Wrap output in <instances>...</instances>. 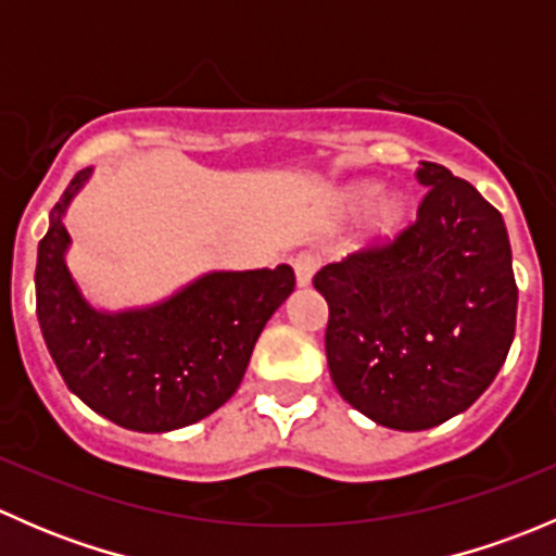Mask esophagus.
<instances>
[{"label":"esophagus","instance_id":"1","mask_svg":"<svg viewBox=\"0 0 556 556\" xmlns=\"http://www.w3.org/2000/svg\"><path fill=\"white\" fill-rule=\"evenodd\" d=\"M290 266H293V271H295V285H299V288H309L312 285V277H314V271H317V257L314 255H295L293 261H290Z\"/></svg>","mask_w":556,"mask_h":556}]
</instances>
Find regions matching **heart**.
<instances>
[{"mask_svg": "<svg viewBox=\"0 0 556 556\" xmlns=\"http://www.w3.org/2000/svg\"><path fill=\"white\" fill-rule=\"evenodd\" d=\"M341 204L346 210H363L366 212V239L368 242H390L392 237L401 233V228L406 226V201L397 193H379L377 188L368 182L350 185V188L341 193Z\"/></svg>", "mask_w": 556, "mask_h": 556, "instance_id": "obj_1", "label": "heart"}]
</instances>
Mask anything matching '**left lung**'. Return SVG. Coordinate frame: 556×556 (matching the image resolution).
<instances>
[{
    "instance_id": "8db88e82",
    "label": "left lung",
    "mask_w": 556,
    "mask_h": 556,
    "mask_svg": "<svg viewBox=\"0 0 556 556\" xmlns=\"http://www.w3.org/2000/svg\"><path fill=\"white\" fill-rule=\"evenodd\" d=\"M417 220L392 242L328 263L325 355L339 395L392 430L465 412L506 363L517 279L503 215L465 179L422 161Z\"/></svg>"
}]
</instances>
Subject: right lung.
<instances>
[{
	"mask_svg": "<svg viewBox=\"0 0 556 556\" xmlns=\"http://www.w3.org/2000/svg\"><path fill=\"white\" fill-rule=\"evenodd\" d=\"M91 169L75 174L37 250V317L66 387L97 414L139 433L210 417L242 384L263 325L295 288L293 268L210 271L166 301L102 312L66 266L64 212Z\"/></svg>",
	"mask_w": 556,
	"mask_h": 556,
	"instance_id": "add662e5",
	"label": "right lung"
}]
</instances>
